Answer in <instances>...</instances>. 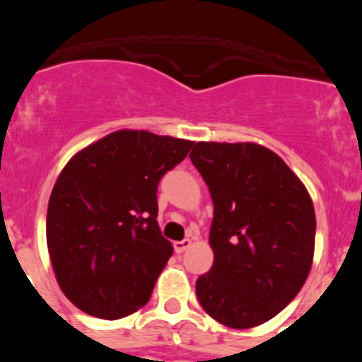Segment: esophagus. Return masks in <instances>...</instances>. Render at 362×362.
Segmentation results:
<instances>
[{
	"mask_svg": "<svg viewBox=\"0 0 362 362\" xmlns=\"http://www.w3.org/2000/svg\"><path fill=\"white\" fill-rule=\"evenodd\" d=\"M192 245V239H183V241H175L174 243V250L175 254H183L185 250H188Z\"/></svg>",
	"mask_w": 362,
	"mask_h": 362,
	"instance_id": "esophagus-1",
	"label": "esophagus"
}]
</instances>
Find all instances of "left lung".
Returning <instances> with one entry per match:
<instances>
[{"label": "left lung", "mask_w": 362, "mask_h": 362, "mask_svg": "<svg viewBox=\"0 0 362 362\" xmlns=\"http://www.w3.org/2000/svg\"><path fill=\"white\" fill-rule=\"evenodd\" d=\"M214 201V264L196 281L210 317L230 328L270 321L303 288L315 246L312 197L290 166L255 143H196Z\"/></svg>", "instance_id": "1"}]
</instances>
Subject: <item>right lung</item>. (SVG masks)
<instances>
[{
	"label": "right lung",
	"mask_w": 362,
	"mask_h": 362,
	"mask_svg": "<svg viewBox=\"0 0 362 362\" xmlns=\"http://www.w3.org/2000/svg\"><path fill=\"white\" fill-rule=\"evenodd\" d=\"M194 141L117 130L78 152L52 188L47 246L62 292L88 315L145 306L170 259L158 225V185Z\"/></svg>",
	"instance_id": "right-lung-1"
}]
</instances>
